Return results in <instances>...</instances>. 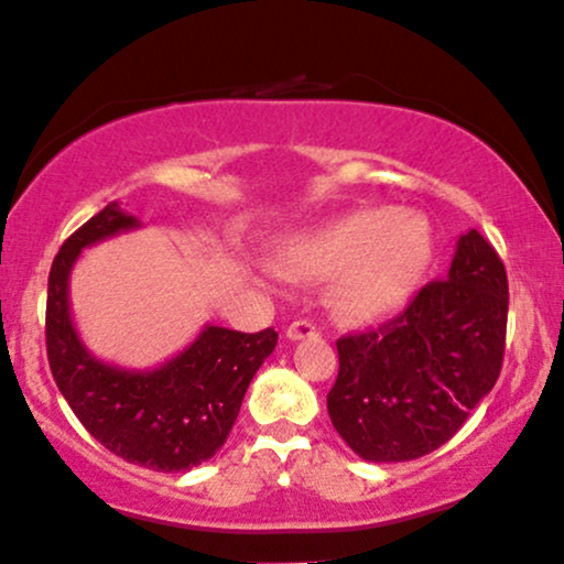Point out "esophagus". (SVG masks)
<instances>
[{
	"label": "esophagus",
	"mask_w": 564,
	"mask_h": 564,
	"mask_svg": "<svg viewBox=\"0 0 564 564\" xmlns=\"http://www.w3.org/2000/svg\"><path fill=\"white\" fill-rule=\"evenodd\" d=\"M286 336L291 341H300V338H307V336H317V325L312 321H294L286 328Z\"/></svg>",
	"instance_id": "esophagus-1"
}]
</instances>
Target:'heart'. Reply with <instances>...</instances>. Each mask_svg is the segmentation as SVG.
<instances>
[{
	"label": "heart",
	"mask_w": 564,
	"mask_h": 564,
	"mask_svg": "<svg viewBox=\"0 0 564 564\" xmlns=\"http://www.w3.org/2000/svg\"><path fill=\"white\" fill-rule=\"evenodd\" d=\"M431 226L415 213L362 209L294 236L278 252L286 275L328 281L338 317L372 321L410 300L429 268Z\"/></svg>",
	"instance_id": "b5f03b06"
}]
</instances>
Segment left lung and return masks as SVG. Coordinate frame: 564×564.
<instances>
[{
	"instance_id": "obj_1",
	"label": "left lung",
	"mask_w": 564,
	"mask_h": 564,
	"mask_svg": "<svg viewBox=\"0 0 564 564\" xmlns=\"http://www.w3.org/2000/svg\"><path fill=\"white\" fill-rule=\"evenodd\" d=\"M507 307L505 262L470 230L449 273L420 286L389 321L336 341L328 415L338 436L372 463L417 459L446 444L497 383Z\"/></svg>"
}]
</instances>
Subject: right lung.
Here are the masks:
<instances>
[{
  "mask_svg": "<svg viewBox=\"0 0 564 564\" xmlns=\"http://www.w3.org/2000/svg\"><path fill=\"white\" fill-rule=\"evenodd\" d=\"M133 226L135 217L110 202L59 247L46 291V357L65 402L105 449L149 470L181 473L226 444L249 381L275 349L278 334L209 325L160 370L128 372L97 362L73 328L67 275L80 249Z\"/></svg>",
  "mask_w": 564,
  "mask_h": 564,
  "instance_id": "obj_1",
  "label": "right lung"
}]
</instances>
